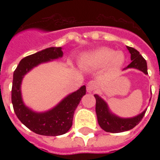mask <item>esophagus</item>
I'll return each instance as SVG.
<instances>
[{"instance_id": "esophagus-1", "label": "esophagus", "mask_w": 160, "mask_h": 160, "mask_svg": "<svg viewBox=\"0 0 160 160\" xmlns=\"http://www.w3.org/2000/svg\"><path fill=\"white\" fill-rule=\"evenodd\" d=\"M98 83L95 80H91L87 84V90L88 91H92V90H95L97 87Z\"/></svg>"}]
</instances>
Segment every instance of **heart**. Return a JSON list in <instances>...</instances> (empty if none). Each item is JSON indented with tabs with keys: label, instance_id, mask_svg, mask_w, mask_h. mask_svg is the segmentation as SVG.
Listing matches in <instances>:
<instances>
[{
	"label": "heart",
	"instance_id": "b5f03b06",
	"mask_svg": "<svg viewBox=\"0 0 160 160\" xmlns=\"http://www.w3.org/2000/svg\"><path fill=\"white\" fill-rule=\"evenodd\" d=\"M125 62V55L122 51H114L113 49L102 47L80 58V64L83 67L102 68L114 71L120 69Z\"/></svg>",
	"mask_w": 160,
	"mask_h": 160
}]
</instances>
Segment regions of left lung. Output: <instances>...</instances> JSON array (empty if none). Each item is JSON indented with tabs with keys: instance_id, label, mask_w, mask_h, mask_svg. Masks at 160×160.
<instances>
[{
	"instance_id": "obj_1",
	"label": "left lung",
	"mask_w": 160,
	"mask_h": 160,
	"mask_svg": "<svg viewBox=\"0 0 160 160\" xmlns=\"http://www.w3.org/2000/svg\"><path fill=\"white\" fill-rule=\"evenodd\" d=\"M127 49L130 53V59L132 62L126 68H124V70L133 68L140 70L145 75H148L146 60L139 54V51L134 48L127 46ZM94 96L96 100L95 112L97 115L98 123L101 127V129L109 133H121L133 129L141 121L147 110L145 109L142 113L131 118H121L110 111L108 104L100 95H95Z\"/></svg>"
}]
</instances>
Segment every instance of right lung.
Wrapping results in <instances>:
<instances>
[{
    "mask_svg": "<svg viewBox=\"0 0 160 160\" xmlns=\"http://www.w3.org/2000/svg\"><path fill=\"white\" fill-rule=\"evenodd\" d=\"M62 56L61 47L46 48L23 58L14 71L11 90V102L14 111L24 125L41 135L58 136L69 131L72 126L75 109L86 93V87L83 85L79 90L65 96L52 109L45 112L34 111L25 105L21 89L24 76L39 65Z\"/></svg>",
    "mask_w": 160,
    "mask_h": 160,
    "instance_id": "1",
    "label": "right lung"
}]
</instances>
